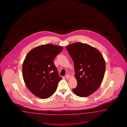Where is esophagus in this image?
<instances>
[{
    "label": "esophagus",
    "mask_w": 127,
    "mask_h": 127,
    "mask_svg": "<svg viewBox=\"0 0 127 127\" xmlns=\"http://www.w3.org/2000/svg\"><path fill=\"white\" fill-rule=\"evenodd\" d=\"M65 78H66V79H69V78H70V75L69 74H66V75H65Z\"/></svg>",
    "instance_id": "34e87169"
}]
</instances>
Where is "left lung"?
I'll use <instances>...</instances> for the list:
<instances>
[{
	"mask_svg": "<svg viewBox=\"0 0 127 127\" xmlns=\"http://www.w3.org/2000/svg\"><path fill=\"white\" fill-rule=\"evenodd\" d=\"M74 62L77 87L73 93L86 97L95 92L103 81L106 64L100 52L88 44L74 43L66 46Z\"/></svg>",
	"mask_w": 127,
	"mask_h": 127,
	"instance_id": "1",
	"label": "left lung"
}]
</instances>
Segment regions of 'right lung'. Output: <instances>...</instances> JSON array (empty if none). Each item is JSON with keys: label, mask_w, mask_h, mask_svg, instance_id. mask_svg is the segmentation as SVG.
<instances>
[{"label": "right lung", "mask_w": 127, "mask_h": 127, "mask_svg": "<svg viewBox=\"0 0 127 127\" xmlns=\"http://www.w3.org/2000/svg\"><path fill=\"white\" fill-rule=\"evenodd\" d=\"M63 49L61 46L46 44L37 46L27 54L23 62V79L35 96L46 99L56 91L62 79L54 60Z\"/></svg>", "instance_id": "obj_1"}]
</instances>
